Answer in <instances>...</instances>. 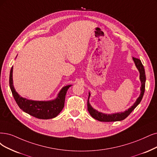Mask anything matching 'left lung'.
Instances as JSON below:
<instances>
[{"mask_svg":"<svg viewBox=\"0 0 157 157\" xmlns=\"http://www.w3.org/2000/svg\"><path fill=\"white\" fill-rule=\"evenodd\" d=\"M132 59L135 63L136 67L138 69L139 72H140V79L142 83L141 87H140V90H141L140 95L138 97L136 102L134 103V105H133L131 107H130L128 110H127V111H125L124 113H117V114H103L97 111L96 110L94 109L91 107V105H90V103L89 102V99L90 96V93H89V98L87 100V109H88V111L89 112V114H90V116L92 118L100 121H106V122H109V121H117L123 120L128 117L133 110H134L138 104L140 103L145 92L146 74H145V70L141 61L139 59H138V58H135V57H132Z\"/></svg>","mask_w":157,"mask_h":157,"instance_id":"obj_1","label":"left lung"}]
</instances>
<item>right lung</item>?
Segmentation results:
<instances>
[{"instance_id":"obj_1","label":"right lung","mask_w":157,"mask_h":157,"mask_svg":"<svg viewBox=\"0 0 157 157\" xmlns=\"http://www.w3.org/2000/svg\"><path fill=\"white\" fill-rule=\"evenodd\" d=\"M13 67L10 74V86L17 105L23 111L39 119L47 120L55 118L60 113L65 105L67 92L71 85L64 86L56 100L48 101H32L21 97L15 91L13 85Z\"/></svg>"}]
</instances>
